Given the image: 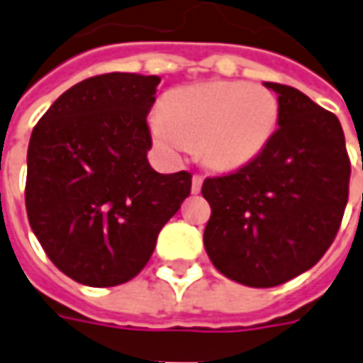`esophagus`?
Segmentation results:
<instances>
[{
    "instance_id": "1",
    "label": "esophagus",
    "mask_w": 363,
    "mask_h": 363,
    "mask_svg": "<svg viewBox=\"0 0 363 363\" xmlns=\"http://www.w3.org/2000/svg\"><path fill=\"white\" fill-rule=\"evenodd\" d=\"M202 181H204V179H202L200 174H194V177H192V192H194V194H199L200 189H202Z\"/></svg>"
}]
</instances>
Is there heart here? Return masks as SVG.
<instances>
[{"instance_id":"heart-1","label":"heart","mask_w":363,"mask_h":363,"mask_svg":"<svg viewBox=\"0 0 363 363\" xmlns=\"http://www.w3.org/2000/svg\"><path fill=\"white\" fill-rule=\"evenodd\" d=\"M277 98L263 86L210 82L174 90L151 120L157 145L179 153L199 145L204 163L230 171L252 163L275 135Z\"/></svg>"}]
</instances>
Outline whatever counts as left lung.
I'll return each instance as SVG.
<instances>
[{"label": "left lung", "mask_w": 363, "mask_h": 363, "mask_svg": "<svg viewBox=\"0 0 363 363\" xmlns=\"http://www.w3.org/2000/svg\"><path fill=\"white\" fill-rule=\"evenodd\" d=\"M277 94L279 128L259 157L210 177L204 247L222 275L277 287L316 265L338 234L348 202L350 157L332 111L291 86Z\"/></svg>", "instance_id": "8db88e82"}]
</instances>
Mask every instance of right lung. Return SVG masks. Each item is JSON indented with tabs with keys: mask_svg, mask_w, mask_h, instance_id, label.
<instances>
[{
	"mask_svg": "<svg viewBox=\"0 0 363 363\" xmlns=\"http://www.w3.org/2000/svg\"><path fill=\"white\" fill-rule=\"evenodd\" d=\"M159 76L110 72L62 94L35 125L25 206L49 259L76 283L116 287L147 265L192 174L151 169Z\"/></svg>",
	"mask_w": 363,
	"mask_h": 363,
	"instance_id": "obj_1",
	"label": "right lung"
}]
</instances>
